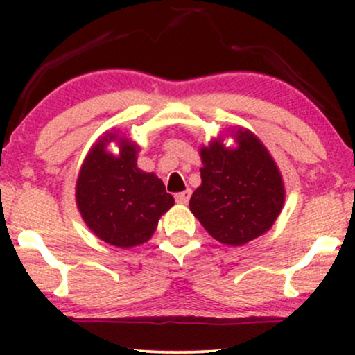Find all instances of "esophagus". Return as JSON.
<instances>
[{"instance_id":"34e87169","label":"esophagus","mask_w":355,"mask_h":355,"mask_svg":"<svg viewBox=\"0 0 355 355\" xmlns=\"http://www.w3.org/2000/svg\"><path fill=\"white\" fill-rule=\"evenodd\" d=\"M190 195H191V190L187 189L185 191H180V193H175V200H177V203H189L190 200Z\"/></svg>"}]
</instances>
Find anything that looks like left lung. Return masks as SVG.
<instances>
[{
    "mask_svg": "<svg viewBox=\"0 0 355 355\" xmlns=\"http://www.w3.org/2000/svg\"><path fill=\"white\" fill-rule=\"evenodd\" d=\"M239 146L220 140L200 150L202 185L190 210L209 234L227 245H243L274 225L285 191L275 162L248 132H237Z\"/></svg>",
    "mask_w": 355,
    "mask_h": 355,
    "instance_id": "8db88e82",
    "label": "left lung"
}]
</instances>
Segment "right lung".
<instances>
[{"label":"right lung","mask_w":355,"mask_h":355,"mask_svg":"<svg viewBox=\"0 0 355 355\" xmlns=\"http://www.w3.org/2000/svg\"><path fill=\"white\" fill-rule=\"evenodd\" d=\"M113 135L89 150L76 182V203L89 230L120 248L144 243L175 200L164 182L137 168V146L123 144L120 155L105 152Z\"/></svg>","instance_id":"1"}]
</instances>
